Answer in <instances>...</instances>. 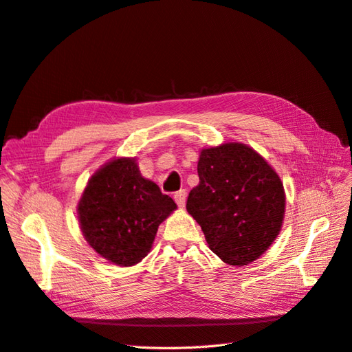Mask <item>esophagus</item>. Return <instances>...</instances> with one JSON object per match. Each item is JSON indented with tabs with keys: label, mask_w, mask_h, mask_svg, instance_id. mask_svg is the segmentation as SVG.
<instances>
[{
	"label": "esophagus",
	"mask_w": 352,
	"mask_h": 352,
	"mask_svg": "<svg viewBox=\"0 0 352 352\" xmlns=\"http://www.w3.org/2000/svg\"><path fill=\"white\" fill-rule=\"evenodd\" d=\"M175 201H176V204L179 206V207H185V201H186V190H184V189H180V190H177V192L175 194Z\"/></svg>",
	"instance_id": "esophagus-1"
}]
</instances>
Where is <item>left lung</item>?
Here are the masks:
<instances>
[{"label": "left lung", "mask_w": 352, "mask_h": 352, "mask_svg": "<svg viewBox=\"0 0 352 352\" xmlns=\"http://www.w3.org/2000/svg\"><path fill=\"white\" fill-rule=\"evenodd\" d=\"M198 176L186 210L210 250L239 267L260 258L283 223L285 190L278 173L248 145L228 142L201 151Z\"/></svg>", "instance_id": "1"}]
</instances>
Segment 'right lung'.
<instances>
[{
	"instance_id": "obj_1",
	"label": "right lung",
	"mask_w": 352,
	"mask_h": 352,
	"mask_svg": "<svg viewBox=\"0 0 352 352\" xmlns=\"http://www.w3.org/2000/svg\"><path fill=\"white\" fill-rule=\"evenodd\" d=\"M175 201L141 176L135 158H114L89 179L78 204L85 239L101 257L129 267L150 252Z\"/></svg>"
}]
</instances>
